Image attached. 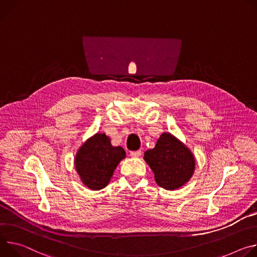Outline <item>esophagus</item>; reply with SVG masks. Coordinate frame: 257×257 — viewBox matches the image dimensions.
Returning a JSON list of instances; mask_svg holds the SVG:
<instances>
[{"mask_svg": "<svg viewBox=\"0 0 257 257\" xmlns=\"http://www.w3.org/2000/svg\"><path fill=\"white\" fill-rule=\"evenodd\" d=\"M141 154H142V151H141V150H138V151H132V152H131V156H132V157H134V158H138V157H140V156H141Z\"/></svg>", "mask_w": 257, "mask_h": 257, "instance_id": "esophagus-1", "label": "esophagus"}]
</instances>
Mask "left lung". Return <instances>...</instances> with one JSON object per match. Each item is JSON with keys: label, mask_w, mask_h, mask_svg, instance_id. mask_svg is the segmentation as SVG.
I'll use <instances>...</instances> for the list:
<instances>
[{"label": "left lung", "mask_w": 257, "mask_h": 257, "mask_svg": "<svg viewBox=\"0 0 257 257\" xmlns=\"http://www.w3.org/2000/svg\"><path fill=\"white\" fill-rule=\"evenodd\" d=\"M144 159L154 173L155 182L166 190H176L192 178L195 157L190 149L169 133H163Z\"/></svg>", "instance_id": "left-lung-1"}]
</instances>
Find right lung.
Masks as SVG:
<instances>
[{
  "instance_id": "right-lung-1",
  "label": "right lung",
  "mask_w": 257,
  "mask_h": 257,
  "mask_svg": "<svg viewBox=\"0 0 257 257\" xmlns=\"http://www.w3.org/2000/svg\"><path fill=\"white\" fill-rule=\"evenodd\" d=\"M123 158L124 149L120 146L113 147L109 137L98 133L78 149L74 166L82 184L98 191L109 184L114 170Z\"/></svg>"
}]
</instances>
